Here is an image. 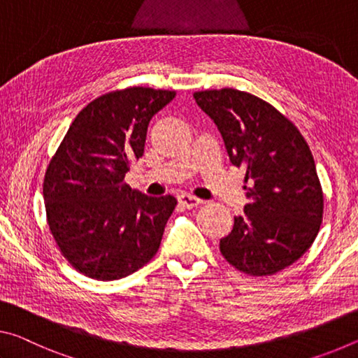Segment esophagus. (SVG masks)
<instances>
[{
	"instance_id": "obj_1",
	"label": "esophagus",
	"mask_w": 358,
	"mask_h": 358,
	"mask_svg": "<svg viewBox=\"0 0 358 358\" xmlns=\"http://www.w3.org/2000/svg\"><path fill=\"white\" fill-rule=\"evenodd\" d=\"M179 203L182 204L184 208H187V209H192V208H196V206H200V204L203 203L200 198H196V196H193V195H190V193H182V195H179Z\"/></svg>"
}]
</instances>
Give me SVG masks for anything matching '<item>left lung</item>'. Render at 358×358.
Returning <instances> with one entry per match:
<instances>
[{
    "label": "left lung",
    "mask_w": 358,
    "mask_h": 358,
    "mask_svg": "<svg viewBox=\"0 0 358 358\" xmlns=\"http://www.w3.org/2000/svg\"><path fill=\"white\" fill-rule=\"evenodd\" d=\"M193 98L217 125L230 162L245 169L248 204L220 239L222 255L250 276L290 266L311 248L324 214L308 143L285 115L248 92L203 90Z\"/></svg>",
    "instance_id": "obj_1"
}]
</instances>
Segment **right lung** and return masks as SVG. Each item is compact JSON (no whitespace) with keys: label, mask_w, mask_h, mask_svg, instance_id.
Wrapping results in <instances>:
<instances>
[{"label":"right lung","mask_w":358,"mask_h":358,"mask_svg":"<svg viewBox=\"0 0 358 358\" xmlns=\"http://www.w3.org/2000/svg\"><path fill=\"white\" fill-rule=\"evenodd\" d=\"M174 96L130 87L93 99L76 115L47 166V224L64 259L85 276H130L160 248L178 200L148 196L124 179L144 154L150 119Z\"/></svg>","instance_id":"1"}]
</instances>
